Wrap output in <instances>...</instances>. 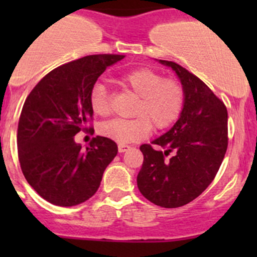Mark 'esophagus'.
Here are the masks:
<instances>
[{"label": "esophagus", "mask_w": 257, "mask_h": 257, "mask_svg": "<svg viewBox=\"0 0 257 257\" xmlns=\"http://www.w3.org/2000/svg\"><path fill=\"white\" fill-rule=\"evenodd\" d=\"M129 149H131V147H129V145H125V144H119L118 145L119 153H124V152H126V150H129Z\"/></svg>", "instance_id": "1"}]
</instances>
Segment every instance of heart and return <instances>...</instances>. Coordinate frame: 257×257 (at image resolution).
I'll use <instances>...</instances> for the list:
<instances>
[{"label":"heart","mask_w":257,"mask_h":257,"mask_svg":"<svg viewBox=\"0 0 257 257\" xmlns=\"http://www.w3.org/2000/svg\"><path fill=\"white\" fill-rule=\"evenodd\" d=\"M119 82L138 97L132 115L134 119H112L102 124L100 134L115 143H137L147 138L152 129L169 128L178 120L185 105V90L174 78H165L152 68H137L121 74ZM89 105L97 115L110 112V94L107 85L97 82L89 92Z\"/></svg>","instance_id":"obj_1"}]
</instances>
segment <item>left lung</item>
<instances>
[{"instance_id":"left-lung-1","label":"left lung","mask_w":257,"mask_h":257,"mask_svg":"<svg viewBox=\"0 0 257 257\" xmlns=\"http://www.w3.org/2000/svg\"><path fill=\"white\" fill-rule=\"evenodd\" d=\"M184 90L185 105L177 123L152 144H143V165L137 184L145 199L162 208H179L211 184L227 149V109L195 74L172 61Z\"/></svg>"}]
</instances>
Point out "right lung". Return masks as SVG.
<instances>
[{
	"label": "right lung",
	"mask_w": 257,
	"mask_h": 257,
	"mask_svg": "<svg viewBox=\"0 0 257 257\" xmlns=\"http://www.w3.org/2000/svg\"><path fill=\"white\" fill-rule=\"evenodd\" d=\"M123 54H92L57 67L31 90L17 129L18 160L26 180L48 203L74 206L92 198L118 153L115 142L95 137L87 148L74 142L93 129L89 92Z\"/></svg>",
	"instance_id": "add662e5"
}]
</instances>
